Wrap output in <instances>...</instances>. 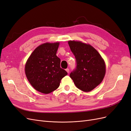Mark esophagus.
Returning a JSON list of instances; mask_svg holds the SVG:
<instances>
[{"label": "esophagus", "mask_w": 131, "mask_h": 131, "mask_svg": "<svg viewBox=\"0 0 131 131\" xmlns=\"http://www.w3.org/2000/svg\"><path fill=\"white\" fill-rule=\"evenodd\" d=\"M66 70L67 71V72L68 73H69V68H67V69H66Z\"/></svg>", "instance_id": "obj_1"}]
</instances>
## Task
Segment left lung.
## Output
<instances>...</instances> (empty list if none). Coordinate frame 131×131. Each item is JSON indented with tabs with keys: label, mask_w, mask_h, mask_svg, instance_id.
<instances>
[{
	"label": "left lung",
	"mask_w": 131,
	"mask_h": 131,
	"mask_svg": "<svg viewBox=\"0 0 131 131\" xmlns=\"http://www.w3.org/2000/svg\"><path fill=\"white\" fill-rule=\"evenodd\" d=\"M68 44L76 59V68L70 74L75 86L90 92L100 85L105 74V64L94 47L80 41H69Z\"/></svg>",
	"instance_id": "obj_1"
}]
</instances>
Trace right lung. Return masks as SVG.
<instances>
[{"instance_id":"right-lung-1","label":"right lung","mask_w":131,"mask_h":131,"mask_svg":"<svg viewBox=\"0 0 131 131\" xmlns=\"http://www.w3.org/2000/svg\"><path fill=\"white\" fill-rule=\"evenodd\" d=\"M59 43H45L31 54L25 66V73L31 85L42 93H50L59 86L68 74L61 68V59L56 56Z\"/></svg>"}]
</instances>
